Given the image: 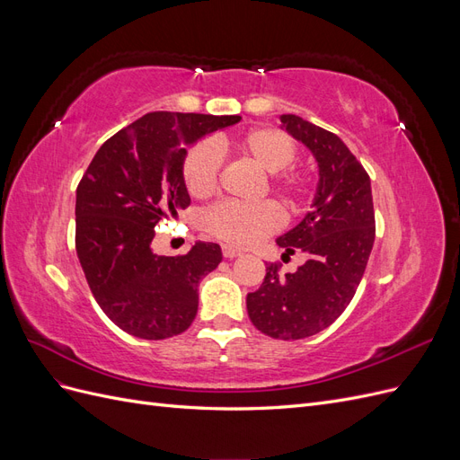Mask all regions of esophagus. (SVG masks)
Listing matches in <instances>:
<instances>
[{
    "mask_svg": "<svg viewBox=\"0 0 460 460\" xmlns=\"http://www.w3.org/2000/svg\"><path fill=\"white\" fill-rule=\"evenodd\" d=\"M222 255H225L226 259H235V257L242 255V252H240V249H235V247H230V245H222Z\"/></svg>",
    "mask_w": 460,
    "mask_h": 460,
    "instance_id": "34e87169",
    "label": "esophagus"
}]
</instances>
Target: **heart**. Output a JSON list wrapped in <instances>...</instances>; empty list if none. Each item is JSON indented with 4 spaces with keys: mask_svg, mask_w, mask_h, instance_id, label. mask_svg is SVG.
Wrapping results in <instances>:
<instances>
[{
    "mask_svg": "<svg viewBox=\"0 0 460 460\" xmlns=\"http://www.w3.org/2000/svg\"><path fill=\"white\" fill-rule=\"evenodd\" d=\"M235 157L264 172L259 196L272 191L289 215L299 213L309 191V178L299 171H288L297 157V146L288 134L261 127L226 137ZM182 182L191 198H208L218 184V157L208 144L191 146L182 161ZM280 225V215L272 203H218L207 208L203 228L208 235L228 245H252L272 234Z\"/></svg>",
    "mask_w": 460,
    "mask_h": 460,
    "instance_id": "obj_1",
    "label": "heart"
}]
</instances>
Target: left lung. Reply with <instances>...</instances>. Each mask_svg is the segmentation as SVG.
Returning <instances> with one entry per match:
<instances>
[{"mask_svg":"<svg viewBox=\"0 0 460 460\" xmlns=\"http://www.w3.org/2000/svg\"><path fill=\"white\" fill-rule=\"evenodd\" d=\"M286 130L318 163L313 211L276 243L284 259L303 252L296 272L267 264L261 288L247 294V314L274 340H303L328 328L351 303L374 245L376 222L370 176L336 134L297 115L280 117Z\"/></svg>","mask_w":460,"mask_h":460,"instance_id":"obj_1","label":"left lung"}]
</instances>
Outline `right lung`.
I'll return each instance as SVG.
<instances>
[{"mask_svg": "<svg viewBox=\"0 0 460 460\" xmlns=\"http://www.w3.org/2000/svg\"><path fill=\"white\" fill-rule=\"evenodd\" d=\"M238 115L147 113L97 149L76 188V255L102 311L134 338L166 340L198 314V286L218 267V243L186 255L151 249L157 222L190 205L186 146L240 122Z\"/></svg>", "mask_w": 460, "mask_h": 460, "instance_id": "add662e5", "label": "right lung"}]
</instances>
